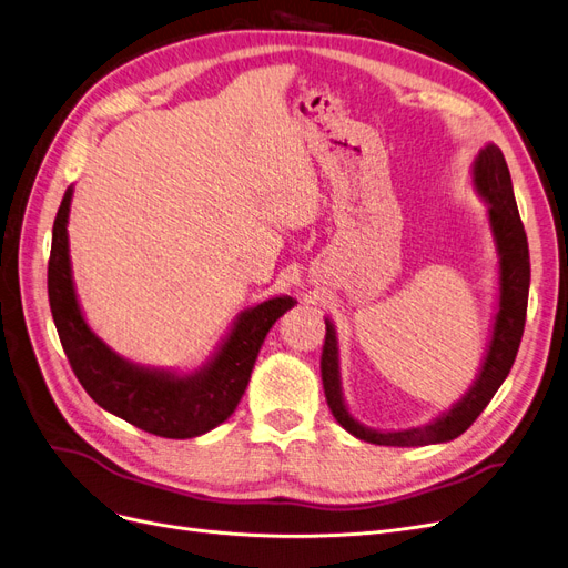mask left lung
<instances>
[{
    "instance_id": "1",
    "label": "left lung",
    "mask_w": 568,
    "mask_h": 568,
    "mask_svg": "<svg viewBox=\"0 0 568 568\" xmlns=\"http://www.w3.org/2000/svg\"><path fill=\"white\" fill-rule=\"evenodd\" d=\"M475 186L489 202V221L491 231L501 254V301H498V312L494 322V335L489 343V352L485 366L470 387V392L457 403L452 410L430 422L426 426L392 430V434H379V430L361 426L352 419L347 407L339 396V375H337V343L335 331L326 322V337L322 349V382L324 394L333 417L339 426L347 428L352 436L373 443V445H389V447H415L430 443H447L462 436L464 430L480 417V413L489 405L494 394L508 377L519 343L525 333L527 322V301H529V244L525 223L519 219L517 202L513 195V181L506 165L501 149L489 144L480 151L478 161L473 168Z\"/></svg>"
}]
</instances>
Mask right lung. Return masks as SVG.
<instances>
[{
	"mask_svg": "<svg viewBox=\"0 0 568 568\" xmlns=\"http://www.w3.org/2000/svg\"><path fill=\"white\" fill-rule=\"evenodd\" d=\"M72 189L64 191L53 223L49 258V303L67 361L106 413L161 438H193L229 419L246 389L267 331L293 307V298H272L240 314L210 366L191 377L138 368L113 354L88 328L77 303L67 248V216Z\"/></svg>",
	"mask_w": 568,
	"mask_h": 568,
	"instance_id": "right-lung-1",
	"label": "right lung"
}]
</instances>
